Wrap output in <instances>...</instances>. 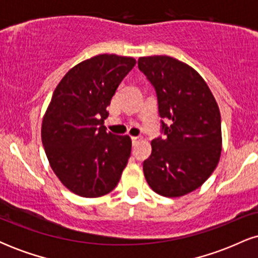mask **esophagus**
Masks as SVG:
<instances>
[{"mask_svg": "<svg viewBox=\"0 0 258 258\" xmlns=\"http://www.w3.org/2000/svg\"><path fill=\"white\" fill-rule=\"evenodd\" d=\"M131 139H132L133 144H138L139 142H141V138H139V137H132Z\"/></svg>", "mask_w": 258, "mask_h": 258, "instance_id": "esophagus-1", "label": "esophagus"}]
</instances>
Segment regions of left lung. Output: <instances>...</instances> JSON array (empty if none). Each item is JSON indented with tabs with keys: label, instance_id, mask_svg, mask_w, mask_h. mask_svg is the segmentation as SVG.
<instances>
[{
	"label": "left lung",
	"instance_id": "left-lung-1",
	"mask_svg": "<svg viewBox=\"0 0 258 258\" xmlns=\"http://www.w3.org/2000/svg\"><path fill=\"white\" fill-rule=\"evenodd\" d=\"M158 96L165 137L152 141L144 176L155 193L178 198L203 185L222 152L221 114L214 94L191 67L167 55L138 59Z\"/></svg>",
	"mask_w": 258,
	"mask_h": 258
}]
</instances>
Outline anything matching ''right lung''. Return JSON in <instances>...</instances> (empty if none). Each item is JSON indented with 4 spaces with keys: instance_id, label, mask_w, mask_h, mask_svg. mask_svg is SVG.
<instances>
[{
    "instance_id": "add662e5",
    "label": "right lung",
    "mask_w": 258,
    "mask_h": 258,
    "mask_svg": "<svg viewBox=\"0 0 258 258\" xmlns=\"http://www.w3.org/2000/svg\"><path fill=\"white\" fill-rule=\"evenodd\" d=\"M136 59L99 54L72 68L57 88L42 120L41 138L53 172L84 198L110 193L131 156L128 136L106 132V110Z\"/></svg>"
}]
</instances>
